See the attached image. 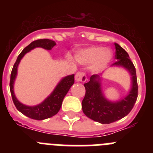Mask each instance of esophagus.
Segmentation results:
<instances>
[{"label": "esophagus", "instance_id": "1", "mask_svg": "<svg viewBox=\"0 0 153 153\" xmlns=\"http://www.w3.org/2000/svg\"><path fill=\"white\" fill-rule=\"evenodd\" d=\"M75 80L76 82H82V83H84L87 80V77H86V75L85 73L83 72H78L77 74L75 75Z\"/></svg>", "mask_w": 153, "mask_h": 153}]
</instances>
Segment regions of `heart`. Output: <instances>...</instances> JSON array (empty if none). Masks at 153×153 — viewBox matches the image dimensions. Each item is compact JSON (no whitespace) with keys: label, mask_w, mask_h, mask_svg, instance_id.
Listing matches in <instances>:
<instances>
[{"label":"heart","mask_w":153,"mask_h":153,"mask_svg":"<svg viewBox=\"0 0 153 153\" xmlns=\"http://www.w3.org/2000/svg\"><path fill=\"white\" fill-rule=\"evenodd\" d=\"M113 52L107 48L101 47H89L80 50L76 54V59L83 64H91L96 71L104 70L111 62Z\"/></svg>","instance_id":"heart-1"}]
</instances>
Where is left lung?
I'll return each mask as SVG.
<instances>
[{
	"instance_id": "1",
	"label": "left lung",
	"mask_w": 153,
	"mask_h": 153,
	"mask_svg": "<svg viewBox=\"0 0 153 153\" xmlns=\"http://www.w3.org/2000/svg\"><path fill=\"white\" fill-rule=\"evenodd\" d=\"M116 59L112 66H120L129 72L132 79V87L125 98L111 102L105 98L101 89L102 74H94L90 81L84 83L86 94L82 101V109L86 117L102 124L116 122L129 114L134 106L138 97V84L136 68L129 54L119 44H115Z\"/></svg>"
}]
</instances>
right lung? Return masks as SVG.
Listing matches in <instances>:
<instances>
[{
	"label": "right lung",
	"instance_id": "add662e5",
	"mask_svg": "<svg viewBox=\"0 0 153 153\" xmlns=\"http://www.w3.org/2000/svg\"><path fill=\"white\" fill-rule=\"evenodd\" d=\"M55 45H56L55 41L49 40V39H40V40H34L30 43L27 47H25L22 52L19 54L12 69L11 74H10V90L13 103L15 105L17 110L25 115L26 117L33 119V120H43L47 118H51L59 112L61 107L63 98L67 95L70 88L74 83V74L63 78L56 86L54 90L51 93V95L47 99H45V100L43 101L41 103L36 106H29L21 103L16 98L13 93V83L17 76V67L23 56L31 50L34 49L36 47H42L45 50H51Z\"/></svg>",
	"mask_w": 153,
	"mask_h": 153
}]
</instances>
